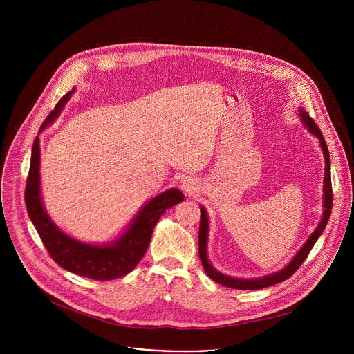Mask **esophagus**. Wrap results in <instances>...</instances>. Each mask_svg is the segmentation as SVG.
Listing matches in <instances>:
<instances>
[{"mask_svg":"<svg viewBox=\"0 0 354 354\" xmlns=\"http://www.w3.org/2000/svg\"><path fill=\"white\" fill-rule=\"evenodd\" d=\"M180 187H182V190H183L186 194H189V196L196 192V183H194V180H193L192 178H185V179L182 180V183H180Z\"/></svg>","mask_w":354,"mask_h":354,"instance_id":"esophagus-1","label":"esophagus"}]
</instances>
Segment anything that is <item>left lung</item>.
<instances>
[{"instance_id": "left-lung-1", "label": "left lung", "mask_w": 354, "mask_h": 354, "mask_svg": "<svg viewBox=\"0 0 354 354\" xmlns=\"http://www.w3.org/2000/svg\"><path fill=\"white\" fill-rule=\"evenodd\" d=\"M299 118L302 124H304L308 131L315 136L319 140V145L325 157V176H324V213H322V218L318 224V227L315 228V231L308 236V239L306 241V243L299 248V250L294 255V258L290 261L288 265H286L281 270L274 272L272 274L263 276V277H257V279H238V277H231L227 276L221 272H218L217 269H214L212 266V263L209 262V257H207V239H209V231H210V224H209V216L207 212L203 206H200V227H198V255H200V261L201 265H203L205 272L207 273V276L214 280L216 283L230 287V288H236V290H259V288H265V287H270L273 284L281 283L284 280H287L288 277H291L295 270L302 265V262L306 261V258L308 257V254L311 252L313 246L315 245V242L318 241V238L321 236V234L324 232L330 213H332V200H333V194H332V183H330V160H329V151L325 142V138L319 130V127L315 124V122L310 118V115L299 108Z\"/></svg>"}]
</instances>
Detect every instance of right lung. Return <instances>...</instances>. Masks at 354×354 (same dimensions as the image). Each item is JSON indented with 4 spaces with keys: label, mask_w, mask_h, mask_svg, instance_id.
I'll return each instance as SVG.
<instances>
[{
    "label": "right lung",
    "mask_w": 354,
    "mask_h": 354,
    "mask_svg": "<svg viewBox=\"0 0 354 354\" xmlns=\"http://www.w3.org/2000/svg\"><path fill=\"white\" fill-rule=\"evenodd\" d=\"M74 91L75 88L59 100L55 111L50 112L40 126L39 133L55 122ZM39 171L40 145L39 137H36L32 147L30 168L25 189L28 214L53 261L63 269L92 280H113L130 273L144 257L154 227L161 216L165 210L183 201L185 197L179 189H168L147 201L119 238L105 245L86 243L63 232L48 217L40 194Z\"/></svg>",
    "instance_id": "add662e5"
}]
</instances>
